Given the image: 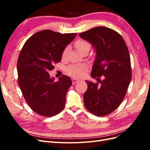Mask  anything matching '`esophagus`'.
I'll use <instances>...</instances> for the list:
<instances>
[{
	"instance_id": "obj_1",
	"label": "esophagus",
	"mask_w": 150,
	"mask_h": 150,
	"mask_svg": "<svg viewBox=\"0 0 150 150\" xmlns=\"http://www.w3.org/2000/svg\"><path fill=\"white\" fill-rule=\"evenodd\" d=\"M79 81V80H78V79H75V78H72V84H76V83H78Z\"/></svg>"
}]
</instances>
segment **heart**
<instances>
[{
  "label": "heart",
  "mask_w": 150,
  "mask_h": 150,
  "mask_svg": "<svg viewBox=\"0 0 150 150\" xmlns=\"http://www.w3.org/2000/svg\"><path fill=\"white\" fill-rule=\"evenodd\" d=\"M74 45L76 48L80 53L87 49L89 51L91 47V45L89 42L81 39L77 40ZM68 49H69L68 47H66L62 51L61 54L62 59H64L66 57ZM86 71H87V67L85 65H71L68 67L66 69L67 73L73 78H82L85 75Z\"/></svg>",
  "instance_id": "heart-1"
}]
</instances>
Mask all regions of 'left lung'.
<instances>
[{
    "instance_id": "left-lung-1",
    "label": "left lung",
    "mask_w": 150,
    "mask_h": 150,
    "mask_svg": "<svg viewBox=\"0 0 150 150\" xmlns=\"http://www.w3.org/2000/svg\"><path fill=\"white\" fill-rule=\"evenodd\" d=\"M79 36L96 49L91 77L103 76V81L97 78L100 84L86 81L84 106L94 115L106 116L119 107L128 91L132 76L128 49L122 36L106 27H96Z\"/></svg>"
}]
</instances>
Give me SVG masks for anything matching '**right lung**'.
<instances>
[{
  "label": "right lung",
  "mask_w": 150,
  "mask_h": 150,
  "mask_svg": "<svg viewBox=\"0 0 150 150\" xmlns=\"http://www.w3.org/2000/svg\"><path fill=\"white\" fill-rule=\"evenodd\" d=\"M77 33L61 34L51 30L35 33L26 40L18 57V84L25 101L38 115L51 117L65 106L69 77L62 75L57 82L49 72L61 60L64 49Z\"/></svg>",
  "instance_id": "obj_1"
}]
</instances>
